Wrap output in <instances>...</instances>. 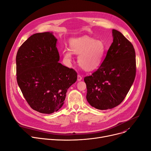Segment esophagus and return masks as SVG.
I'll list each match as a JSON object with an SVG mask.
<instances>
[{
    "label": "esophagus",
    "instance_id": "34e87169",
    "mask_svg": "<svg viewBox=\"0 0 151 151\" xmlns=\"http://www.w3.org/2000/svg\"><path fill=\"white\" fill-rule=\"evenodd\" d=\"M81 80H82V77H81L80 75H78L77 80H78V81H81Z\"/></svg>",
    "mask_w": 151,
    "mask_h": 151
}]
</instances>
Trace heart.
<instances>
[{
    "label": "heart",
    "instance_id": "1",
    "mask_svg": "<svg viewBox=\"0 0 151 151\" xmlns=\"http://www.w3.org/2000/svg\"><path fill=\"white\" fill-rule=\"evenodd\" d=\"M70 46L62 51L63 59L70 62L73 53L78 55V64L86 71L96 70L104 60L106 48L102 41L87 36L76 37L70 39Z\"/></svg>",
    "mask_w": 151,
    "mask_h": 151
}]
</instances>
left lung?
<instances>
[{"label": "left lung", "mask_w": 151, "mask_h": 151, "mask_svg": "<svg viewBox=\"0 0 151 151\" xmlns=\"http://www.w3.org/2000/svg\"><path fill=\"white\" fill-rule=\"evenodd\" d=\"M113 42L97 71L84 80L86 99L95 108L106 110L119 105L136 75V55L132 44L119 31L113 29Z\"/></svg>", "instance_id": "8db88e82"}]
</instances>
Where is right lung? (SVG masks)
<instances>
[{
    "label": "right lung",
    "instance_id": "obj_1",
    "mask_svg": "<svg viewBox=\"0 0 151 151\" xmlns=\"http://www.w3.org/2000/svg\"><path fill=\"white\" fill-rule=\"evenodd\" d=\"M58 39L52 32L31 35L19 48L17 82L33 109L43 114L56 112L64 104L66 93L77 80V73L58 62Z\"/></svg>",
    "mask_w": 151,
    "mask_h": 151
}]
</instances>
